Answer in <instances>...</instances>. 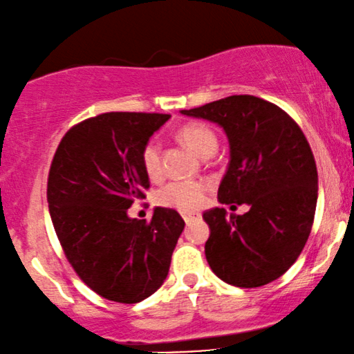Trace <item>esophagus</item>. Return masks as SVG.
<instances>
[{
    "mask_svg": "<svg viewBox=\"0 0 354 354\" xmlns=\"http://www.w3.org/2000/svg\"><path fill=\"white\" fill-rule=\"evenodd\" d=\"M201 216L198 212H187V214H183V218H185L186 223H191L194 218H199Z\"/></svg>",
    "mask_w": 354,
    "mask_h": 354,
    "instance_id": "34e87169",
    "label": "esophagus"
}]
</instances>
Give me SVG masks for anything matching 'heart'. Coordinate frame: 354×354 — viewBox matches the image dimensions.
<instances>
[{
	"mask_svg": "<svg viewBox=\"0 0 354 354\" xmlns=\"http://www.w3.org/2000/svg\"><path fill=\"white\" fill-rule=\"evenodd\" d=\"M180 137L187 147H191L196 153L204 156L207 151L217 149V137L205 124H187L180 131ZM142 167L150 178H156L162 171V145L156 138H150L142 149ZM207 186L203 181L185 180L171 181L156 194L160 205L168 209L180 210V212H191L199 209L205 199Z\"/></svg>",
	"mask_w": 354,
	"mask_h": 354,
	"instance_id": "obj_1",
	"label": "heart"
}]
</instances>
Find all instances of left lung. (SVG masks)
<instances>
[{
    "mask_svg": "<svg viewBox=\"0 0 354 354\" xmlns=\"http://www.w3.org/2000/svg\"><path fill=\"white\" fill-rule=\"evenodd\" d=\"M221 125L230 162L218 186L221 204H248L243 216L223 207L203 214L210 235L205 258L214 274L236 288H259L296 263L314 223L319 176L301 127L261 97L235 95L189 111Z\"/></svg>",
    "mask_w": 354,
    "mask_h": 354,
    "instance_id": "left-lung-1",
    "label": "left lung"
}]
</instances>
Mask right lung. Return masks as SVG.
<instances>
[{
  "instance_id": "add662e5",
  "label": "right lung",
  "mask_w": 354,
  "mask_h": 354,
  "mask_svg": "<svg viewBox=\"0 0 354 354\" xmlns=\"http://www.w3.org/2000/svg\"><path fill=\"white\" fill-rule=\"evenodd\" d=\"M168 114L106 113L71 127L53 156L47 203L70 265L107 301L137 304L167 279L185 221L155 207L150 222L127 209L149 189L142 149Z\"/></svg>"
}]
</instances>
